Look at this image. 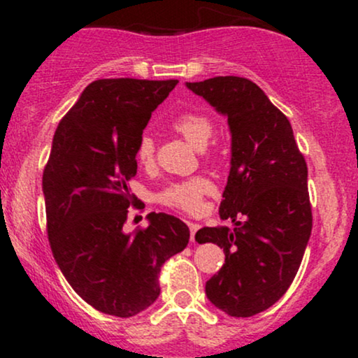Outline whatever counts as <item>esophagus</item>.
<instances>
[{
    "label": "esophagus",
    "mask_w": 358,
    "mask_h": 358,
    "mask_svg": "<svg viewBox=\"0 0 358 358\" xmlns=\"http://www.w3.org/2000/svg\"><path fill=\"white\" fill-rule=\"evenodd\" d=\"M188 227H190V239L192 242H195V234L200 229V225L195 224V222H188Z\"/></svg>",
    "instance_id": "esophagus-1"
}]
</instances>
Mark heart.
Listing matches in <instances>:
<instances>
[{
    "label": "heart",
    "mask_w": 358,
    "mask_h": 358,
    "mask_svg": "<svg viewBox=\"0 0 358 358\" xmlns=\"http://www.w3.org/2000/svg\"><path fill=\"white\" fill-rule=\"evenodd\" d=\"M173 127L190 145L195 146L196 150H205L213 138V133H215V126H213L212 119L200 113L182 114V116L175 119ZM155 153V139L148 133L141 134L138 139L136 150H134L136 162L141 166L153 165ZM212 190L213 185L210 180L203 178V176H193V178L168 185L165 190L159 192L158 200L163 205H166V207L178 208V210L188 213H195L202 208L205 195H208Z\"/></svg>",
    "instance_id": "1"
}]
</instances>
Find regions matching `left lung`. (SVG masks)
<instances>
[{
	"label": "left lung",
	"instance_id": "left-lung-1",
	"mask_svg": "<svg viewBox=\"0 0 358 358\" xmlns=\"http://www.w3.org/2000/svg\"><path fill=\"white\" fill-rule=\"evenodd\" d=\"M187 87L227 116L232 134L219 213L236 227H203L195 236L225 254L205 293L219 310L248 318L273 306L301 264L313 225L308 166L287 117L252 80L213 77Z\"/></svg>",
	"mask_w": 358,
	"mask_h": 358
}]
</instances>
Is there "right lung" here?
Returning <instances> with one entry per match:
<instances>
[{
	"instance_id": "1",
	"label": "right lung",
	"mask_w": 358,
	"mask_h": 358,
	"mask_svg": "<svg viewBox=\"0 0 358 358\" xmlns=\"http://www.w3.org/2000/svg\"><path fill=\"white\" fill-rule=\"evenodd\" d=\"M178 80L101 79L62 117L47 166V232L57 264L79 296L106 315L129 318L159 296V271L190 239L187 224L148 213L127 234V208H141L127 182L151 113Z\"/></svg>"
}]
</instances>
